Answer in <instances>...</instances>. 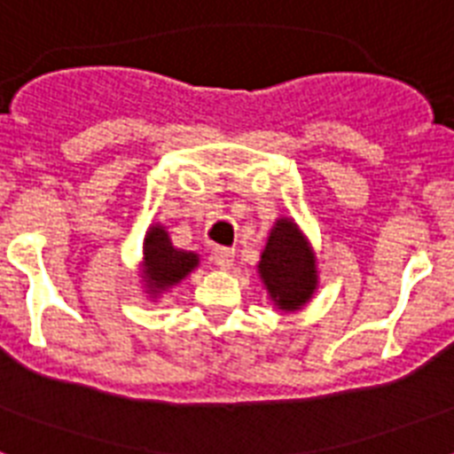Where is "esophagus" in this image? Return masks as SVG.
I'll return each mask as SVG.
<instances>
[{"mask_svg": "<svg viewBox=\"0 0 454 454\" xmlns=\"http://www.w3.org/2000/svg\"><path fill=\"white\" fill-rule=\"evenodd\" d=\"M212 261H215L221 270H228L235 261V249H231V247H215V249H212Z\"/></svg>", "mask_w": 454, "mask_h": 454, "instance_id": "obj_1", "label": "esophagus"}]
</instances>
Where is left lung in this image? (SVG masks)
<instances>
[{
	"label": "left lung",
	"instance_id": "8db88e82",
	"mask_svg": "<svg viewBox=\"0 0 454 454\" xmlns=\"http://www.w3.org/2000/svg\"><path fill=\"white\" fill-rule=\"evenodd\" d=\"M258 272L279 309L295 311L311 298L316 288L314 256L293 221L274 223Z\"/></svg>",
	"mask_w": 454,
	"mask_h": 454
}]
</instances>
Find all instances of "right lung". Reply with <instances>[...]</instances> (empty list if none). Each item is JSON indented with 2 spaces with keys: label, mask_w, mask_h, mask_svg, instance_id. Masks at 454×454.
<instances>
[{
  "label": "right lung",
  "mask_w": 454,
  "mask_h": 454,
  "mask_svg": "<svg viewBox=\"0 0 454 454\" xmlns=\"http://www.w3.org/2000/svg\"><path fill=\"white\" fill-rule=\"evenodd\" d=\"M198 265V256L192 251H177L170 245L168 233L161 226H152L145 238V277L152 293L184 279Z\"/></svg>",
  "instance_id": "add662e5"
}]
</instances>
